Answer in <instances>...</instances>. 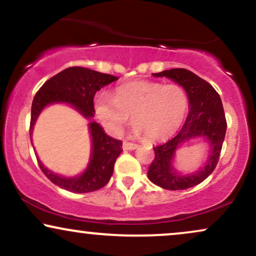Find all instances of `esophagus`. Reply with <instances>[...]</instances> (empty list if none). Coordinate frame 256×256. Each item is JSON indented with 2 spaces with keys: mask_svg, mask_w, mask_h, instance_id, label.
Returning a JSON list of instances; mask_svg holds the SVG:
<instances>
[{
  "mask_svg": "<svg viewBox=\"0 0 256 256\" xmlns=\"http://www.w3.org/2000/svg\"><path fill=\"white\" fill-rule=\"evenodd\" d=\"M136 148H138V144H136L128 142V141H124V142H123V150H136Z\"/></svg>",
  "mask_w": 256,
  "mask_h": 256,
  "instance_id": "1",
  "label": "esophagus"
}]
</instances>
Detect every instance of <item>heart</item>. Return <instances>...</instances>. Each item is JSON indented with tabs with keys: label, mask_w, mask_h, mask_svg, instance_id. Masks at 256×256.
Masks as SVG:
<instances>
[{
	"label": "heart",
	"mask_w": 256,
	"mask_h": 256,
	"mask_svg": "<svg viewBox=\"0 0 256 256\" xmlns=\"http://www.w3.org/2000/svg\"><path fill=\"white\" fill-rule=\"evenodd\" d=\"M188 108L180 85L134 80L120 85L114 97L100 92L94 98L97 116L112 134H120L132 115L134 133L152 141L165 140L178 130Z\"/></svg>",
	"instance_id": "heart-1"
}]
</instances>
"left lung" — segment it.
<instances>
[{
  "label": "left lung",
  "mask_w": 256,
  "mask_h": 256,
  "mask_svg": "<svg viewBox=\"0 0 256 256\" xmlns=\"http://www.w3.org/2000/svg\"><path fill=\"white\" fill-rule=\"evenodd\" d=\"M154 77H166L184 88L188 97L190 112L178 134L167 142L154 147L153 162L148 168V178L165 190H185L202 182L214 172L218 162L222 144L226 138V121L220 94L206 80H202L186 68H172ZM194 137L206 138L210 146V156L203 169L196 174L182 175L172 162L178 146Z\"/></svg>",
  "instance_id": "1"
}]
</instances>
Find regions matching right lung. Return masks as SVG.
Instances as JSON below:
<instances>
[{
    "label": "right lung",
    "mask_w": 256,
    "mask_h": 256,
    "mask_svg": "<svg viewBox=\"0 0 256 256\" xmlns=\"http://www.w3.org/2000/svg\"><path fill=\"white\" fill-rule=\"evenodd\" d=\"M118 80L115 76L100 74L80 66L65 68L53 76L34 96L30 112V138L38 116L45 106L53 103H68L84 118H92L94 94L100 90V88ZM89 129L92 150L89 165L82 174L71 178L56 174L38 159L41 171L53 184L74 194L92 192L106 186L112 176L116 159L122 152V141L106 135L98 123L90 122Z\"/></svg>",
    "instance_id": "obj_1"
}]
</instances>
